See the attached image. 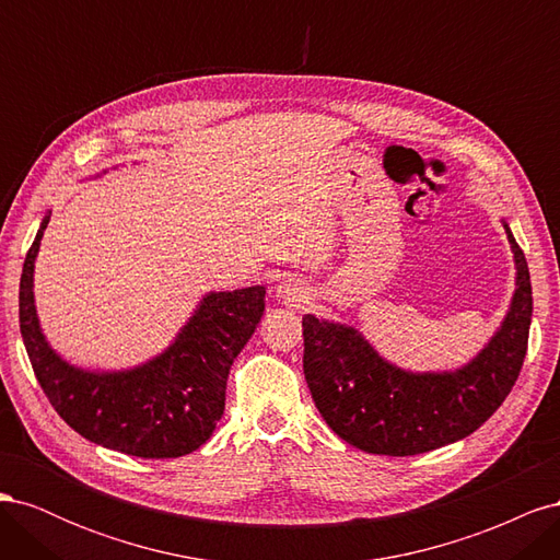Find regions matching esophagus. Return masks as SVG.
<instances>
[{"label": "esophagus", "mask_w": 560, "mask_h": 560, "mask_svg": "<svg viewBox=\"0 0 560 560\" xmlns=\"http://www.w3.org/2000/svg\"><path fill=\"white\" fill-rule=\"evenodd\" d=\"M276 296L284 303V306L290 308H296V311H303L308 306V290L303 287L299 280L294 278H287L282 280L278 287H276Z\"/></svg>", "instance_id": "esophagus-1"}]
</instances>
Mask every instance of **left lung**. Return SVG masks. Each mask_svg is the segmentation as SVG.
Segmentation results:
<instances>
[{"label": "left lung", "mask_w": 560, "mask_h": 560, "mask_svg": "<svg viewBox=\"0 0 560 560\" xmlns=\"http://www.w3.org/2000/svg\"><path fill=\"white\" fill-rule=\"evenodd\" d=\"M514 294L500 327L469 362L409 371L385 360L360 329L303 315V374L317 411L350 446L376 455H416L469 436L512 393L533 317L528 264L510 224Z\"/></svg>", "instance_id": "1"}]
</instances>
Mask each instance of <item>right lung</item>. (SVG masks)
Returning a JSON list of instances; mask_svg holds the SVG:
<instances>
[{"mask_svg": "<svg viewBox=\"0 0 560 560\" xmlns=\"http://www.w3.org/2000/svg\"><path fill=\"white\" fill-rule=\"evenodd\" d=\"M42 219L21 276V334L35 376L58 416L89 442L138 457H179L212 436L226 381L266 306V287L202 294L165 350L130 369H83L48 343L35 301Z\"/></svg>", "mask_w": 560, "mask_h": 560, "instance_id": "obj_1", "label": "right lung"}]
</instances>
